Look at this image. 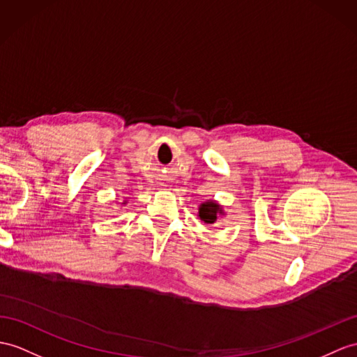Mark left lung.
Instances as JSON below:
<instances>
[{
    "label": "left lung",
    "mask_w": 357,
    "mask_h": 357,
    "mask_svg": "<svg viewBox=\"0 0 357 357\" xmlns=\"http://www.w3.org/2000/svg\"><path fill=\"white\" fill-rule=\"evenodd\" d=\"M220 215H224L222 207L213 202V199H207V202L202 203L198 208V216L199 220L204 221L206 224H213Z\"/></svg>",
    "instance_id": "8db88e82"
}]
</instances>
